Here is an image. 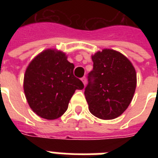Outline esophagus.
<instances>
[{"label":"esophagus","instance_id":"obj_1","mask_svg":"<svg viewBox=\"0 0 158 158\" xmlns=\"http://www.w3.org/2000/svg\"><path fill=\"white\" fill-rule=\"evenodd\" d=\"M81 80H82V82H83V83H84V86H85V85H86V84H87V79H86V77H83V78H82V79H81Z\"/></svg>","mask_w":158,"mask_h":158}]
</instances>
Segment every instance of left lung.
I'll use <instances>...</instances> for the list:
<instances>
[{"label": "left lung", "instance_id": "8db88e82", "mask_svg": "<svg viewBox=\"0 0 158 158\" xmlns=\"http://www.w3.org/2000/svg\"><path fill=\"white\" fill-rule=\"evenodd\" d=\"M94 69L89 74L84 95L89 111L102 120L120 116L132 101L136 89V71L127 57L103 49L92 56Z\"/></svg>", "mask_w": 158, "mask_h": 158}]
</instances>
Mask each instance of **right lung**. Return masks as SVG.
Masks as SVG:
<instances>
[{"label":"right lung","mask_w":158,"mask_h":158,"mask_svg":"<svg viewBox=\"0 0 158 158\" xmlns=\"http://www.w3.org/2000/svg\"><path fill=\"white\" fill-rule=\"evenodd\" d=\"M74 65L60 51L48 49L27 67L23 90L31 109L40 117L55 120L66 111L69 100L84 84L74 75Z\"/></svg>","instance_id":"add662e5"}]
</instances>
